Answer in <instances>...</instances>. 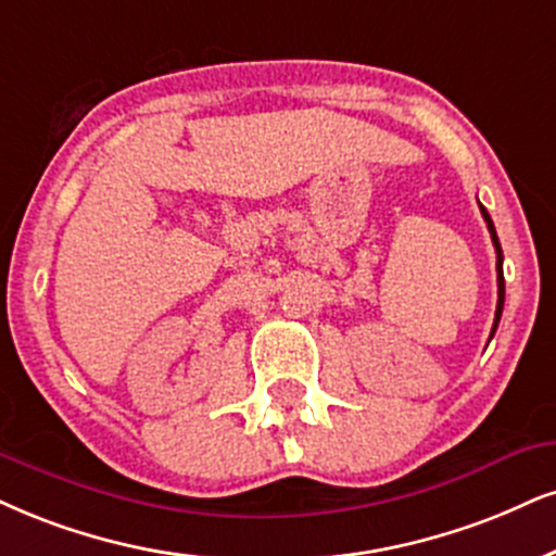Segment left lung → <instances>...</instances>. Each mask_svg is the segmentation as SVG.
<instances>
[{
    "label": "left lung",
    "instance_id": "obj_1",
    "mask_svg": "<svg viewBox=\"0 0 556 556\" xmlns=\"http://www.w3.org/2000/svg\"><path fill=\"white\" fill-rule=\"evenodd\" d=\"M479 211H482L484 222H488V229H490L492 244H495V252H497V309H495V325H492V332H490V338H492V334H495V330H497V321H500V314H503V304H505V278H503V247H500V239H497L495 224H492V218H490V214H488V208H484V205H479Z\"/></svg>",
    "mask_w": 556,
    "mask_h": 556
}]
</instances>
